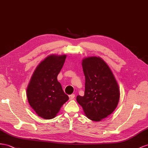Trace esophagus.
Masks as SVG:
<instances>
[{"label":"esophagus","mask_w":148,"mask_h":148,"mask_svg":"<svg viewBox=\"0 0 148 148\" xmlns=\"http://www.w3.org/2000/svg\"><path fill=\"white\" fill-rule=\"evenodd\" d=\"M69 99H70V100H73V99H74L75 95H74V94H71V95H69Z\"/></svg>","instance_id":"1"}]
</instances>
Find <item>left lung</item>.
Returning <instances> with one entry per match:
<instances>
[{
	"mask_svg": "<svg viewBox=\"0 0 148 148\" xmlns=\"http://www.w3.org/2000/svg\"><path fill=\"white\" fill-rule=\"evenodd\" d=\"M82 66L85 75L84 95L77 96L76 100L88 118L100 121L116 108L120 97L119 86L110 68L101 58H85Z\"/></svg>",
	"mask_w": 148,
	"mask_h": 148,
	"instance_id": "1",
	"label": "left lung"
}]
</instances>
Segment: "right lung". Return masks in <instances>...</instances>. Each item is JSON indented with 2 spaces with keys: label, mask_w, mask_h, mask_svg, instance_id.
Masks as SVG:
<instances>
[{
  "label": "right lung",
  "mask_w": 148,
  "mask_h": 148,
  "mask_svg": "<svg viewBox=\"0 0 148 148\" xmlns=\"http://www.w3.org/2000/svg\"><path fill=\"white\" fill-rule=\"evenodd\" d=\"M66 58V55L47 57L37 67L27 87L30 106L44 119L54 118L62 106L69 100L57 78Z\"/></svg>",
  "instance_id": "add662e5"
}]
</instances>
